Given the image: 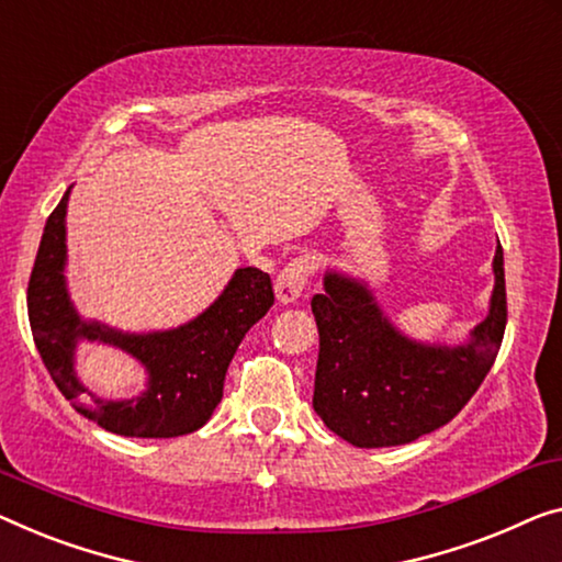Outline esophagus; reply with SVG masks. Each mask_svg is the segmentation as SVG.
<instances>
[{"label": "esophagus", "mask_w": 562, "mask_h": 562, "mask_svg": "<svg viewBox=\"0 0 562 562\" xmlns=\"http://www.w3.org/2000/svg\"><path fill=\"white\" fill-rule=\"evenodd\" d=\"M315 270V262L313 257H295L290 259L288 265L282 267V272L278 274V280H274V295H278L280 303H295V300L303 295L305 284L310 280V274Z\"/></svg>", "instance_id": "esophagus-1"}]
</instances>
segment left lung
<instances>
[{
	"label": "left lung",
	"mask_w": 562,
	"mask_h": 562,
	"mask_svg": "<svg viewBox=\"0 0 562 562\" xmlns=\"http://www.w3.org/2000/svg\"><path fill=\"white\" fill-rule=\"evenodd\" d=\"M490 313L459 346L401 333L373 290L328 270L313 297L321 333L313 408L340 439L361 449L398 447L449 424L482 386L507 325L505 259L497 241Z\"/></svg>",
	"instance_id": "left-lung-1"
}]
</instances>
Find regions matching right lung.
<instances>
[{
	"instance_id": "right-lung-1",
	"label": "right lung",
	"mask_w": 562,
	"mask_h": 562,
	"mask_svg": "<svg viewBox=\"0 0 562 562\" xmlns=\"http://www.w3.org/2000/svg\"><path fill=\"white\" fill-rule=\"evenodd\" d=\"M70 189L45 224L27 288L30 328L42 363L75 412L105 431L171 439L201 429L222 401L224 375L241 338L274 303L270 274L257 267H239L204 313L171 330L123 333L86 321L75 310L65 280ZM82 339L103 341L136 357L147 371V389L133 400L113 402L82 387L74 371V350Z\"/></svg>"
}]
</instances>
